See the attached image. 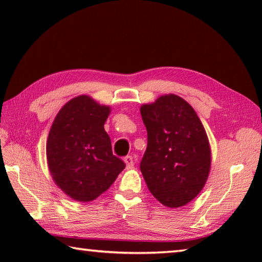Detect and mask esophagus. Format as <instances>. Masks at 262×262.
Masks as SVG:
<instances>
[{
    "instance_id": "34e87169",
    "label": "esophagus",
    "mask_w": 262,
    "mask_h": 262,
    "mask_svg": "<svg viewBox=\"0 0 262 262\" xmlns=\"http://www.w3.org/2000/svg\"><path fill=\"white\" fill-rule=\"evenodd\" d=\"M123 161H125L127 167H132L133 165H134V159H133V157L129 156V155H128V156H126Z\"/></svg>"
}]
</instances>
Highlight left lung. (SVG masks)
<instances>
[{"mask_svg": "<svg viewBox=\"0 0 262 262\" xmlns=\"http://www.w3.org/2000/svg\"><path fill=\"white\" fill-rule=\"evenodd\" d=\"M148 145L140 168L150 192L168 208L185 206L201 192L210 170L205 128L187 101L159 97L141 107Z\"/></svg>", "mask_w": 262, "mask_h": 262, "instance_id": "1", "label": "left lung"}]
</instances>
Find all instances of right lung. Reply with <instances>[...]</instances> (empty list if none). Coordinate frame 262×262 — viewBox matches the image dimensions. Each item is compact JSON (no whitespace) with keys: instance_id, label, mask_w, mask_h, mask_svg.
<instances>
[{"instance_id":"add662e5","label":"right lung","mask_w":262,"mask_h":262,"mask_svg":"<svg viewBox=\"0 0 262 262\" xmlns=\"http://www.w3.org/2000/svg\"><path fill=\"white\" fill-rule=\"evenodd\" d=\"M110 107L88 96L68 101L57 113L47 140V162L55 184L74 200H95L126 164L112 152L104 129Z\"/></svg>"}]
</instances>
